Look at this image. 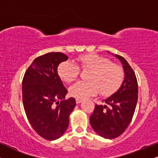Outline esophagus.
I'll return each mask as SVG.
<instances>
[{
	"instance_id": "esophagus-1",
	"label": "esophagus",
	"mask_w": 158,
	"mask_h": 158,
	"mask_svg": "<svg viewBox=\"0 0 158 158\" xmlns=\"http://www.w3.org/2000/svg\"><path fill=\"white\" fill-rule=\"evenodd\" d=\"M82 102V99H79V98H77V99H76V102L77 103V104H79V103H81Z\"/></svg>"
}]
</instances>
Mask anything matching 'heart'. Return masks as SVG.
<instances>
[{"label": "heart", "mask_w": 158, "mask_h": 158, "mask_svg": "<svg viewBox=\"0 0 158 158\" xmlns=\"http://www.w3.org/2000/svg\"><path fill=\"white\" fill-rule=\"evenodd\" d=\"M78 67L71 61H63L59 64L57 72L61 80L67 83L75 81L80 70H90L87 76L88 81H77L69 88L73 97L84 98L96 95L98 92L103 97H108L117 92L124 80L122 67L114 64L107 58L96 53H88L77 58Z\"/></svg>", "instance_id": "obj_1"}]
</instances>
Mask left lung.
I'll return each instance as SVG.
<instances>
[{"instance_id":"obj_1","label":"left lung","mask_w":158,"mask_h":158,"mask_svg":"<svg viewBox=\"0 0 158 158\" xmlns=\"http://www.w3.org/2000/svg\"><path fill=\"white\" fill-rule=\"evenodd\" d=\"M115 56L123 64L124 81L116 93L102 101L104 106L96 104L90 117V123L96 133L106 139L116 138L126 131L138 99V85L133 69L122 56Z\"/></svg>"}]
</instances>
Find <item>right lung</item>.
Instances as JSON below:
<instances>
[{
	"label": "right lung",
	"instance_id": "right-lung-1",
	"mask_svg": "<svg viewBox=\"0 0 158 158\" xmlns=\"http://www.w3.org/2000/svg\"><path fill=\"white\" fill-rule=\"evenodd\" d=\"M68 59L62 52L39 56L23 78L22 99L27 119L33 129L48 140L59 138L66 131L69 116L76 106L74 98L64 99L68 90L57 72L59 64Z\"/></svg>",
	"mask_w": 158,
	"mask_h": 158
}]
</instances>
